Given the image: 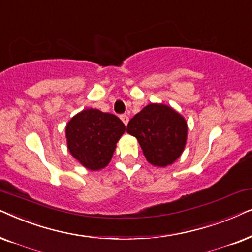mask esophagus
<instances>
[{"label":"esophagus","instance_id":"34e87169","mask_svg":"<svg viewBox=\"0 0 252 252\" xmlns=\"http://www.w3.org/2000/svg\"><path fill=\"white\" fill-rule=\"evenodd\" d=\"M120 117H121V120H122V122L126 126V124H128V122H129V116L126 115V114H122V115H121Z\"/></svg>","mask_w":252,"mask_h":252}]
</instances>
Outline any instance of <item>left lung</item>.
Instances as JSON below:
<instances>
[{
	"instance_id": "8db88e82",
	"label": "left lung",
	"mask_w": 252,
	"mask_h": 252,
	"mask_svg": "<svg viewBox=\"0 0 252 252\" xmlns=\"http://www.w3.org/2000/svg\"><path fill=\"white\" fill-rule=\"evenodd\" d=\"M126 132L136 137L151 165L167 167L182 154L188 126L172 107L150 103L130 120Z\"/></svg>"
}]
</instances>
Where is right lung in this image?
<instances>
[{
  "label": "right lung",
  "instance_id": "right-lung-1",
  "mask_svg": "<svg viewBox=\"0 0 252 252\" xmlns=\"http://www.w3.org/2000/svg\"><path fill=\"white\" fill-rule=\"evenodd\" d=\"M124 131L126 126L113 114L84 109L66 124V144L71 156L85 168L99 170L112 160Z\"/></svg>",
  "mask_w": 252,
  "mask_h": 252
}]
</instances>
